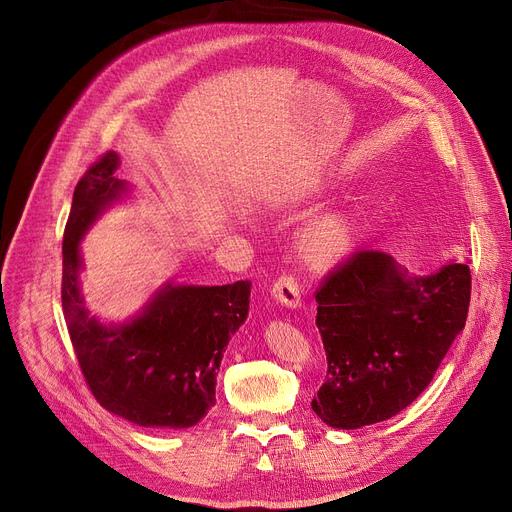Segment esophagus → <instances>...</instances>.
I'll return each mask as SVG.
<instances>
[{
  "label": "esophagus",
  "instance_id": "obj_1",
  "mask_svg": "<svg viewBox=\"0 0 512 512\" xmlns=\"http://www.w3.org/2000/svg\"><path fill=\"white\" fill-rule=\"evenodd\" d=\"M272 294H274V299H276L278 303H282L284 307H290V309H297V307H301V303H303V301H301L299 282L294 280L292 276H288V274L280 276V278L274 282Z\"/></svg>",
  "mask_w": 512,
  "mask_h": 512
}]
</instances>
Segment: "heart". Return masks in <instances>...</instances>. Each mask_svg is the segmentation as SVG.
I'll return each instance as SVG.
<instances>
[{"label":"heart","instance_id":"obj_1","mask_svg":"<svg viewBox=\"0 0 512 512\" xmlns=\"http://www.w3.org/2000/svg\"><path fill=\"white\" fill-rule=\"evenodd\" d=\"M355 240V222L344 211H332L311 220L297 236L299 255L315 267L338 261Z\"/></svg>","mask_w":512,"mask_h":512}]
</instances>
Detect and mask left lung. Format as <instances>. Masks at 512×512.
<instances>
[{"mask_svg":"<svg viewBox=\"0 0 512 512\" xmlns=\"http://www.w3.org/2000/svg\"><path fill=\"white\" fill-rule=\"evenodd\" d=\"M469 299L467 259L429 276H409L373 249L340 263L315 292L328 357L326 382L311 400L315 415L359 429L407 409L463 332Z\"/></svg>","mask_w":512,"mask_h":512,"instance_id":"obj_1","label":"left lung"}]
</instances>
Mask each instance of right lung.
<instances>
[{
    "mask_svg": "<svg viewBox=\"0 0 512 512\" xmlns=\"http://www.w3.org/2000/svg\"><path fill=\"white\" fill-rule=\"evenodd\" d=\"M110 151L78 180L64 232L62 307L74 353L99 405L143 427L184 429L215 405V375L234 332L249 315L251 282L186 286L168 282L120 326L89 315L78 276V245L128 184Z\"/></svg>",
    "mask_w": 512,
    "mask_h": 512,
    "instance_id": "right-lung-1",
    "label": "right lung"
}]
</instances>
